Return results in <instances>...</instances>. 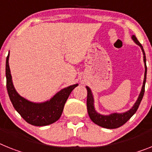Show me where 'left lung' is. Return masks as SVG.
<instances>
[{
  "mask_svg": "<svg viewBox=\"0 0 152 152\" xmlns=\"http://www.w3.org/2000/svg\"><path fill=\"white\" fill-rule=\"evenodd\" d=\"M132 39L137 45L141 47V50L143 52L144 55V62H145V78H144L143 86L141 88V91L140 93L138 98H137V101L134 104V105L132 107L131 109L127 110V112L121 113H111L110 115H101L100 113L95 110L94 108V96L92 94V92L88 86H86V90H87V100H86V105H87V111L88 114L90 116V119L94 123L104 128H108V129H114L117 127H121L124 125L128 120L131 118L132 116L136 113L139 105L141 104V100L143 98L144 94H145V82H146V75H147V66H146V56H145V51H144L143 46L141 44L138 42L135 35H132Z\"/></svg>",
  "mask_w": 152,
  "mask_h": 152,
  "instance_id": "left-lung-1",
  "label": "left lung"
}]
</instances>
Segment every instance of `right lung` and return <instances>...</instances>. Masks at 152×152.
Listing matches in <instances>:
<instances>
[{
    "mask_svg": "<svg viewBox=\"0 0 152 152\" xmlns=\"http://www.w3.org/2000/svg\"><path fill=\"white\" fill-rule=\"evenodd\" d=\"M9 54L6 58V80L8 96L15 109L25 121L31 125L46 126L60 118L64 105L71 92L78 84L64 88L50 100L44 103H33L21 96L14 87L8 64Z\"/></svg>",
    "mask_w": 152,
    "mask_h": 152,
    "instance_id": "obj_1",
    "label": "right lung"
}]
</instances>
